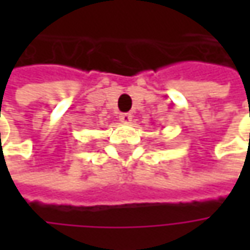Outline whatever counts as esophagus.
<instances>
[{
    "mask_svg": "<svg viewBox=\"0 0 250 250\" xmlns=\"http://www.w3.org/2000/svg\"><path fill=\"white\" fill-rule=\"evenodd\" d=\"M120 120L122 122H130L132 121V114H129V112H122V114H120Z\"/></svg>",
    "mask_w": 250,
    "mask_h": 250,
    "instance_id": "obj_1",
    "label": "esophagus"
}]
</instances>
